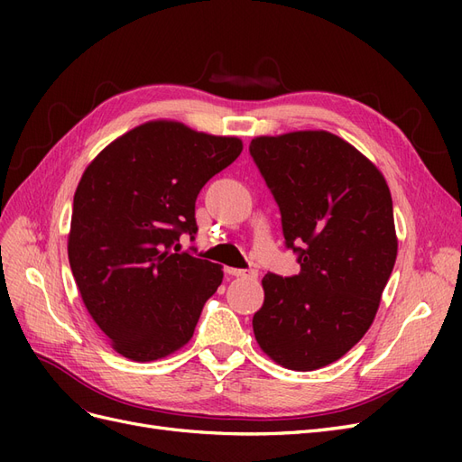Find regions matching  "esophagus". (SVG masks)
<instances>
[{"label":"esophagus","instance_id":"obj_1","mask_svg":"<svg viewBox=\"0 0 462 462\" xmlns=\"http://www.w3.org/2000/svg\"><path fill=\"white\" fill-rule=\"evenodd\" d=\"M227 273L233 277H241V279H256L258 272L256 270H236V268H227Z\"/></svg>","mask_w":462,"mask_h":462}]
</instances>
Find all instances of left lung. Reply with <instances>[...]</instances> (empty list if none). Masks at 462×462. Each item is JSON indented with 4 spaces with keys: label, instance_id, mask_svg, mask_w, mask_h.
<instances>
[{
    "label": "left lung",
    "instance_id": "8db88e82",
    "mask_svg": "<svg viewBox=\"0 0 462 462\" xmlns=\"http://www.w3.org/2000/svg\"><path fill=\"white\" fill-rule=\"evenodd\" d=\"M300 272L262 279L256 341L277 365L310 372L339 360L372 326L393 272L397 236L383 175L326 131L250 143Z\"/></svg>",
    "mask_w": 462,
    "mask_h": 462
}]
</instances>
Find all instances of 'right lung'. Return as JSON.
I'll list each match as a JSON object with an SVG mask.
<instances>
[{
    "label": "right lung",
    "instance_id": "obj_1",
    "mask_svg": "<svg viewBox=\"0 0 462 462\" xmlns=\"http://www.w3.org/2000/svg\"><path fill=\"white\" fill-rule=\"evenodd\" d=\"M243 150L235 136L150 121L119 136L82 173L69 263L87 310L125 358L158 360L189 343L221 265L179 253L199 231L194 204Z\"/></svg>",
    "mask_w": 462,
    "mask_h": 462
}]
</instances>
